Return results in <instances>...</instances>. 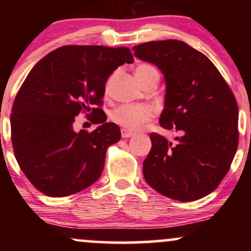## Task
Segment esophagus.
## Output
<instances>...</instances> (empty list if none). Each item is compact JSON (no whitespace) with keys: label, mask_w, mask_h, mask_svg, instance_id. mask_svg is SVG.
<instances>
[{"label":"esophagus","mask_w":251,"mask_h":251,"mask_svg":"<svg viewBox=\"0 0 251 251\" xmlns=\"http://www.w3.org/2000/svg\"><path fill=\"white\" fill-rule=\"evenodd\" d=\"M133 135H134L133 132L128 131V129H126V128L122 129V137L123 138H131V137H133Z\"/></svg>","instance_id":"1"}]
</instances>
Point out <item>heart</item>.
Listing matches in <instances>:
<instances>
[{"mask_svg": "<svg viewBox=\"0 0 251 251\" xmlns=\"http://www.w3.org/2000/svg\"><path fill=\"white\" fill-rule=\"evenodd\" d=\"M134 74L142 86L152 79L159 80L157 70L149 63L137 66ZM111 118L118 125L123 126L128 131H134L153 118V109L148 105H122L112 112Z\"/></svg>", "mask_w": 251, "mask_h": 251, "instance_id": "1", "label": "heart"}]
</instances>
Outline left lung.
<instances>
[{
    "instance_id": "obj_1",
    "label": "left lung",
    "mask_w": 251,
    "mask_h": 251,
    "mask_svg": "<svg viewBox=\"0 0 251 251\" xmlns=\"http://www.w3.org/2000/svg\"><path fill=\"white\" fill-rule=\"evenodd\" d=\"M164 74L160 126L179 131L171 143L151 133L143 163L146 183L166 197L192 201L211 194L226 177L238 146V107L216 66L188 43L151 41L132 48Z\"/></svg>"
}]
</instances>
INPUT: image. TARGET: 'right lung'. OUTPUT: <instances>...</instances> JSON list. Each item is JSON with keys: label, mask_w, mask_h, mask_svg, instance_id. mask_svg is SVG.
I'll return each mask as SVG.
<instances>
[{"label": "right lung", "mask_w": 251, "mask_h": 251, "mask_svg": "<svg viewBox=\"0 0 251 251\" xmlns=\"http://www.w3.org/2000/svg\"><path fill=\"white\" fill-rule=\"evenodd\" d=\"M134 61L126 47L63 46L29 72L11 108V143L25 177L42 194L66 197L99 179L108 146L120 128L100 108L108 76ZM92 111L93 132L73 129L75 117Z\"/></svg>", "instance_id": "obj_1"}]
</instances>
